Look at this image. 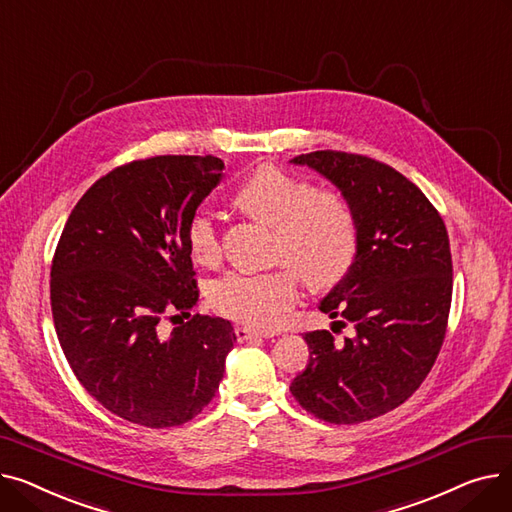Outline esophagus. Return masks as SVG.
I'll return each instance as SVG.
<instances>
[{
  "label": "esophagus",
  "instance_id": "34e87169",
  "mask_svg": "<svg viewBox=\"0 0 512 512\" xmlns=\"http://www.w3.org/2000/svg\"><path fill=\"white\" fill-rule=\"evenodd\" d=\"M234 334H236L238 342H247L251 338H267V336H270L267 332H257V330H251V328H245V326H236Z\"/></svg>",
  "mask_w": 512,
  "mask_h": 512
}]
</instances>
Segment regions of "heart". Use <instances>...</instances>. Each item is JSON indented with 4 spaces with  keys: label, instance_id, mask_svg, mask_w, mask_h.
I'll return each mask as SVG.
<instances>
[{
    "label": "heart",
    "instance_id": "heart-1",
    "mask_svg": "<svg viewBox=\"0 0 512 512\" xmlns=\"http://www.w3.org/2000/svg\"><path fill=\"white\" fill-rule=\"evenodd\" d=\"M234 199L242 211L274 226V257L286 261L270 272L232 270L213 280L207 297L218 313L255 330H272L301 301L297 269L317 288L334 286L351 272L359 251V224L340 193L315 191L311 182L282 168L261 166L238 186ZM186 245L197 263L218 261V215L197 209L186 224Z\"/></svg>",
    "mask_w": 512,
    "mask_h": 512
}]
</instances>
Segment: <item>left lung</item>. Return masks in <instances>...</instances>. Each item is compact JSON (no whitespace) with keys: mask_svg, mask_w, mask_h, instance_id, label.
Listing matches in <instances>:
<instances>
[{"mask_svg":"<svg viewBox=\"0 0 512 512\" xmlns=\"http://www.w3.org/2000/svg\"><path fill=\"white\" fill-rule=\"evenodd\" d=\"M334 182L359 224V251L319 303L355 336L307 332L309 365L290 384L299 405L328 423H361L402 405L432 371L452 301V257L442 215L409 178L359 153L292 159Z\"/></svg>","mask_w":512,"mask_h":512,"instance_id":"left-lung-1","label":"left lung"}]
</instances>
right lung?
I'll return each instance as SVG.
<instances>
[{
	"label": "right lung",
	"instance_id": "obj_1",
	"mask_svg": "<svg viewBox=\"0 0 512 512\" xmlns=\"http://www.w3.org/2000/svg\"><path fill=\"white\" fill-rule=\"evenodd\" d=\"M222 170L213 155L130 161L80 197L62 230L49 282L60 346L83 388L130 423L191 421L224 378L236 336L228 319L191 315L199 288L186 245L188 218ZM174 312L189 321L166 335L160 321Z\"/></svg>",
	"mask_w": 512,
	"mask_h": 512
}]
</instances>
